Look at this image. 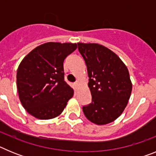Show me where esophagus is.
<instances>
[{
	"mask_svg": "<svg viewBox=\"0 0 156 156\" xmlns=\"http://www.w3.org/2000/svg\"><path fill=\"white\" fill-rule=\"evenodd\" d=\"M74 85H75L76 88H78V87H79V86H80V83H79V82H76L75 83H74Z\"/></svg>",
	"mask_w": 156,
	"mask_h": 156,
	"instance_id": "obj_1",
	"label": "esophagus"
}]
</instances>
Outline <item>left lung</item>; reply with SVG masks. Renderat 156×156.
<instances>
[{
  "label": "left lung",
  "instance_id": "1",
  "mask_svg": "<svg viewBox=\"0 0 156 156\" xmlns=\"http://www.w3.org/2000/svg\"><path fill=\"white\" fill-rule=\"evenodd\" d=\"M87 68L91 103L85 116L97 125L113 122L124 111L132 91L128 69L113 51L98 44L78 43Z\"/></svg>",
  "mask_w": 156,
  "mask_h": 156
}]
</instances>
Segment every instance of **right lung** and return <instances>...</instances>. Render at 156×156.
Returning <instances> with one entry per match:
<instances>
[{
  "label": "right lung",
  "mask_w": 156,
  "mask_h": 156,
  "mask_svg": "<svg viewBox=\"0 0 156 156\" xmlns=\"http://www.w3.org/2000/svg\"><path fill=\"white\" fill-rule=\"evenodd\" d=\"M76 44L48 42L34 48L19 64L16 75L19 97L24 108L40 119L62 112L73 89L64 80L63 62Z\"/></svg>",
  "instance_id": "right-lung-1"
}]
</instances>
